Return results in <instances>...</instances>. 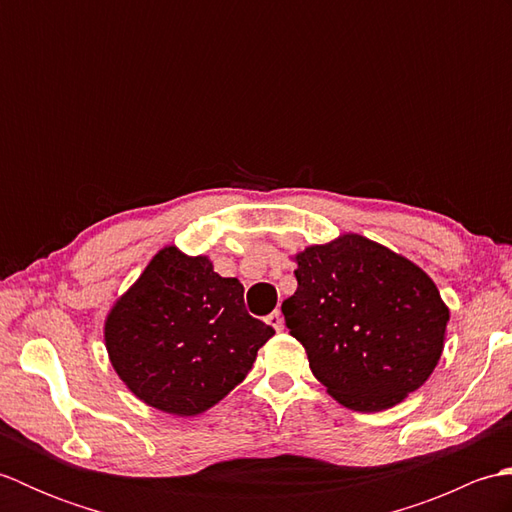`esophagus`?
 <instances>
[{
	"label": "esophagus",
	"instance_id": "34e87169",
	"mask_svg": "<svg viewBox=\"0 0 512 512\" xmlns=\"http://www.w3.org/2000/svg\"><path fill=\"white\" fill-rule=\"evenodd\" d=\"M268 323L273 325V328H275L277 332L284 330V317H281V312H279V310H275L273 314H268Z\"/></svg>",
	"mask_w": 512,
	"mask_h": 512
}]
</instances>
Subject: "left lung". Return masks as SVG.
<instances>
[{"instance_id": "obj_1", "label": "left lung", "mask_w": 512, "mask_h": 512, "mask_svg": "<svg viewBox=\"0 0 512 512\" xmlns=\"http://www.w3.org/2000/svg\"><path fill=\"white\" fill-rule=\"evenodd\" d=\"M297 290L281 303L312 374L352 411L398 405L436 369L449 308L433 279L358 233L292 257Z\"/></svg>"}]
</instances>
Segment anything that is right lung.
<instances>
[{
    "label": "right lung",
    "mask_w": 512,
    "mask_h": 512,
    "mask_svg": "<svg viewBox=\"0 0 512 512\" xmlns=\"http://www.w3.org/2000/svg\"><path fill=\"white\" fill-rule=\"evenodd\" d=\"M275 330L253 319L244 286L206 255L165 246L105 317V350L145 405L191 418L226 398Z\"/></svg>",
    "instance_id": "add662e5"
}]
</instances>
